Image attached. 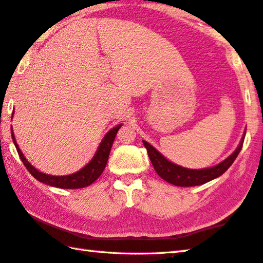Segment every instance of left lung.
Instances as JSON below:
<instances>
[{
	"label": "left lung",
	"mask_w": 263,
	"mask_h": 263,
	"mask_svg": "<svg viewBox=\"0 0 263 263\" xmlns=\"http://www.w3.org/2000/svg\"><path fill=\"white\" fill-rule=\"evenodd\" d=\"M245 135L246 129L245 132H243L242 137L240 142H239L237 149L234 150L228 158H225L223 162L215 165V166L199 170L183 167L178 164H174L166 157H164L157 149L154 148V146L148 143V142L144 140H142V142H143V145L145 146L146 151H148L149 158L151 160V164H153L155 171L157 172L158 176L162 178L163 180L167 181L168 183H172L174 186L193 187L203 185V183L209 182L211 180H214V179L222 176V174L231 166L234 159L237 158V156L240 153Z\"/></svg>",
	"instance_id": "1"
}]
</instances>
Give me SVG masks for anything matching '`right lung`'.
<instances>
[{"mask_svg": "<svg viewBox=\"0 0 263 263\" xmlns=\"http://www.w3.org/2000/svg\"><path fill=\"white\" fill-rule=\"evenodd\" d=\"M121 126L122 123H120L118 126L113 127L110 130L106 133V135L103 137V140H101L98 149H97L96 154L93 155V157H92L90 162L87 163L84 167H82L80 171L68 174V176H50V174L40 172L39 170L35 168L33 165H32L29 160L25 158V156L23 155L22 150L20 149V145H18L16 142L12 126H11V137L23 164H24V166L27 168V171H29L32 176L36 179V180L43 183H46V185L48 186L62 188V190H77V188H84V187L90 186L91 183L95 182L97 179L101 176V173L104 172L106 164H107V160H108L110 148H112V144L115 139V135H117V133L119 129L121 128Z\"/></svg>", "mask_w": 263, "mask_h": 263, "instance_id": "1", "label": "right lung"}]
</instances>
